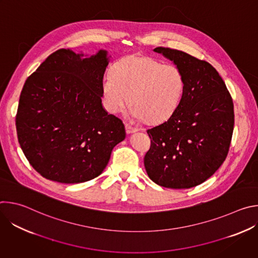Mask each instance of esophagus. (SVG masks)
Returning a JSON list of instances; mask_svg holds the SVG:
<instances>
[{"mask_svg": "<svg viewBox=\"0 0 258 258\" xmlns=\"http://www.w3.org/2000/svg\"><path fill=\"white\" fill-rule=\"evenodd\" d=\"M125 131L127 134H132V133H136L139 130L137 127H134L133 125H131L130 123H125Z\"/></svg>", "mask_w": 258, "mask_h": 258, "instance_id": "1", "label": "esophagus"}]
</instances>
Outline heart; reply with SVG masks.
Wrapping results in <instances>:
<instances>
[{"instance_id": "b5f03b06", "label": "heart", "mask_w": 258, "mask_h": 258, "mask_svg": "<svg viewBox=\"0 0 258 258\" xmlns=\"http://www.w3.org/2000/svg\"><path fill=\"white\" fill-rule=\"evenodd\" d=\"M183 89L185 78L177 66L142 55L120 59L102 82L104 105L110 113L120 111L131 102L132 114L147 123L169 118Z\"/></svg>"}]
</instances>
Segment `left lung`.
Instances as JSON below:
<instances>
[{
  "instance_id": "8db88e82",
  "label": "left lung",
  "mask_w": 258,
  "mask_h": 258,
  "mask_svg": "<svg viewBox=\"0 0 258 258\" xmlns=\"http://www.w3.org/2000/svg\"><path fill=\"white\" fill-rule=\"evenodd\" d=\"M181 70L185 89L173 114L147 131L151 146L144 157L149 177L170 189H189L224 163L234 131V104L225 82L205 60L158 47Z\"/></svg>"
}]
</instances>
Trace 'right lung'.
Returning <instances> with one entry per match:
<instances>
[{"label": "right lung", "mask_w": 258, "mask_h": 258, "mask_svg": "<svg viewBox=\"0 0 258 258\" xmlns=\"http://www.w3.org/2000/svg\"><path fill=\"white\" fill-rule=\"evenodd\" d=\"M106 55L83 59L60 49L25 81L15 119L18 142L47 179L79 183L97 177L125 138L122 121L102 106Z\"/></svg>", "instance_id": "obj_1"}]
</instances>
